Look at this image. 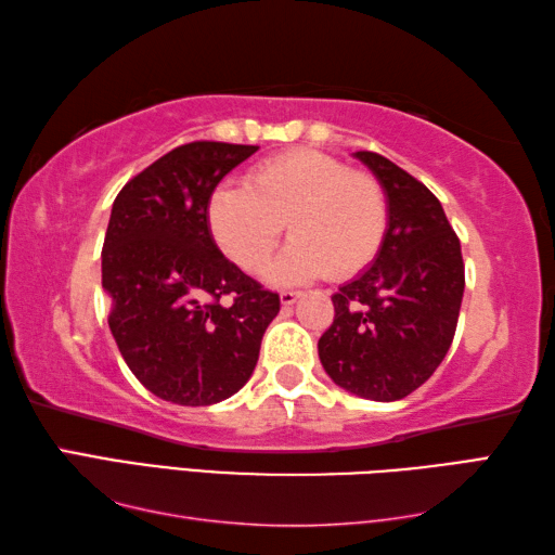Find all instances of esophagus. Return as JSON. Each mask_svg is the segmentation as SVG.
Here are the masks:
<instances>
[{
    "mask_svg": "<svg viewBox=\"0 0 555 555\" xmlns=\"http://www.w3.org/2000/svg\"><path fill=\"white\" fill-rule=\"evenodd\" d=\"M279 298H281V305H286V308H288V305H293L300 298V293L298 291H284Z\"/></svg>",
    "mask_w": 555,
    "mask_h": 555,
    "instance_id": "1",
    "label": "esophagus"
}]
</instances>
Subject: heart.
Listing matches in <instances>:
<instances>
[{"label":"heart","mask_w":555,"mask_h":555,"mask_svg":"<svg viewBox=\"0 0 555 555\" xmlns=\"http://www.w3.org/2000/svg\"><path fill=\"white\" fill-rule=\"evenodd\" d=\"M293 243L271 267V279L296 284L348 279L382 250L388 203L370 173L324 152L298 147L259 162L245 185H219L209 195L207 223L221 253L247 274L267 264L284 231Z\"/></svg>","instance_id":"heart-1"}]
</instances>
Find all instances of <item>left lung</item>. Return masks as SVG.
I'll return each instance as SVG.
<instances>
[{
	"instance_id": "1",
	"label": "left lung",
	"mask_w": 555,
	"mask_h": 555,
	"mask_svg": "<svg viewBox=\"0 0 555 555\" xmlns=\"http://www.w3.org/2000/svg\"><path fill=\"white\" fill-rule=\"evenodd\" d=\"M356 157L384 188L388 229L374 262L332 296L334 324L317 348L334 384L391 403L427 382L451 348L465 264L427 185L376 152Z\"/></svg>"
}]
</instances>
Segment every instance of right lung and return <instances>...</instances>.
<instances>
[{
  "label": "right lung",
  "mask_w": 555,
  "mask_h": 555,
  "mask_svg": "<svg viewBox=\"0 0 555 555\" xmlns=\"http://www.w3.org/2000/svg\"><path fill=\"white\" fill-rule=\"evenodd\" d=\"M257 145L197 140L128 181L102 247L109 328L128 370L176 405H211L241 391L279 314V293L221 255L207 223L219 181Z\"/></svg>",
  "instance_id": "right-lung-1"
}]
</instances>
